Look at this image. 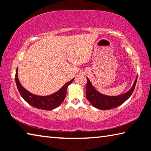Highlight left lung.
<instances>
[{"mask_svg": "<svg viewBox=\"0 0 151 151\" xmlns=\"http://www.w3.org/2000/svg\"><path fill=\"white\" fill-rule=\"evenodd\" d=\"M87 78V83L86 86V96L87 100L95 108L101 110H109L121 105L131 96L132 92L136 86L137 76L131 88L127 93L117 96H107L101 94L97 91L92 85L89 79Z\"/></svg>", "mask_w": 151, "mask_h": 151, "instance_id": "obj_1", "label": "left lung"}]
</instances>
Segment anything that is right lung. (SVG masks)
<instances>
[{
    "mask_svg": "<svg viewBox=\"0 0 151 151\" xmlns=\"http://www.w3.org/2000/svg\"><path fill=\"white\" fill-rule=\"evenodd\" d=\"M73 81L74 78L66 83L60 90L50 95L39 96L30 93L21 85L19 78H18V68L16 70V75H15V81H16L17 86L22 99L27 103L35 108L46 110V111H50V110L55 109L62 104L66 97L68 86L72 83Z\"/></svg>",
    "mask_w": 151,
    "mask_h": 151,
    "instance_id": "obj_1",
    "label": "right lung"
}]
</instances>
